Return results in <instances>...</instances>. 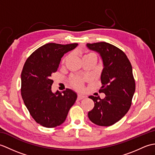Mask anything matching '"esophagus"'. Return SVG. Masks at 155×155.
I'll return each mask as SVG.
<instances>
[{
    "mask_svg": "<svg viewBox=\"0 0 155 155\" xmlns=\"http://www.w3.org/2000/svg\"><path fill=\"white\" fill-rule=\"evenodd\" d=\"M86 97V96H84V94H78V100H81V99H83V98H85Z\"/></svg>",
    "mask_w": 155,
    "mask_h": 155,
    "instance_id": "obj_1",
    "label": "esophagus"
}]
</instances>
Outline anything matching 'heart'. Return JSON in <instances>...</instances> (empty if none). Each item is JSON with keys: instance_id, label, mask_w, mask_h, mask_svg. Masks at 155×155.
<instances>
[{"instance_id": "heart-1", "label": "heart", "mask_w": 155, "mask_h": 155, "mask_svg": "<svg viewBox=\"0 0 155 155\" xmlns=\"http://www.w3.org/2000/svg\"><path fill=\"white\" fill-rule=\"evenodd\" d=\"M91 56H96V55H95V54L94 53H92V52H89V53H87L82 55V58H83V59L86 58L87 57H89ZM68 58V56L64 58L63 62L67 61ZM84 81V78L82 77H78L77 76V77H74L72 78L71 83L72 84V86L75 87L76 88H77V89H81V88H82V87H83Z\"/></svg>"}]
</instances>
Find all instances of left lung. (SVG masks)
Instances as JSON below:
<instances>
[{
	"instance_id": "8db88e82",
	"label": "left lung",
	"mask_w": 155,
	"mask_h": 155,
	"mask_svg": "<svg viewBox=\"0 0 155 155\" xmlns=\"http://www.w3.org/2000/svg\"><path fill=\"white\" fill-rule=\"evenodd\" d=\"M89 50L98 52L103 61L102 87L105 97L90 96L94 107L88 113L91 122L108 127L119 121L129 110L135 91L133 68L127 55L120 49L106 42L87 44Z\"/></svg>"
}]
</instances>
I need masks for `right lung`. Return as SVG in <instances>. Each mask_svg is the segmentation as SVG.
Returning a JSON list of instances; mask_svg holds the SVG:
<instances>
[{
  "mask_svg": "<svg viewBox=\"0 0 155 155\" xmlns=\"http://www.w3.org/2000/svg\"><path fill=\"white\" fill-rule=\"evenodd\" d=\"M77 43H48L37 49L26 61L21 73V95L35 120L42 127L53 128L66 120L77 94L67 88L52 93V73L57 72L62 57Z\"/></svg>",
  "mask_w": 155,
  "mask_h": 155,
  "instance_id": "right-lung-1",
  "label": "right lung"
}]
</instances>
